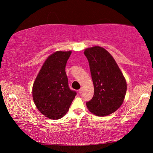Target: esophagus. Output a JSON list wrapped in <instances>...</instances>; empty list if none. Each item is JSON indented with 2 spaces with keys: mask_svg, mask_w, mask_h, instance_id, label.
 <instances>
[{
  "mask_svg": "<svg viewBox=\"0 0 153 153\" xmlns=\"http://www.w3.org/2000/svg\"><path fill=\"white\" fill-rule=\"evenodd\" d=\"M78 92H79L80 94L82 93V92H83V89H82V88H81V89H80L79 91H78Z\"/></svg>",
  "mask_w": 153,
  "mask_h": 153,
  "instance_id": "esophagus-1",
  "label": "esophagus"
}]
</instances>
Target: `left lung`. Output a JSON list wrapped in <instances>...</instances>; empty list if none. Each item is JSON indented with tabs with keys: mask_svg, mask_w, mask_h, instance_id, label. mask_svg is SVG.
<instances>
[{
	"mask_svg": "<svg viewBox=\"0 0 153 153\" xmlns=\"http://www.w3.org/2000/svg\"><path fill=\"white\" fill-rule=\"evenodd\" d=\"M84 55L89 64L94 95L86 105L92 114L106 116L115 112L123 103L127 85L113 57L105 48H87Z\"/></svg>",
	"mask_w": 153,
	"mask_h": 153,
	"instance_id": "1",
	"label": "left lung"
}]
</instances>
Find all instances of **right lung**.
<instances>
[{
  "label": "right lung",
  "instance_id": "right-lung-1",
  "mask_svg": "<svg viewBox=\"0 0 153 153\" xmlns=\"http://www.w3.org/2000/svg\"><path fill=\"white\" fill-rule=\"evenodd\" d=\"M71 51H57L46 60L34 82L32 97L39 112L51 119L62 117L76 91L70 89L65 68Z\"/></svg>",
  "mask_w": 153,
  "mask_h": 153
}]
</instances>
